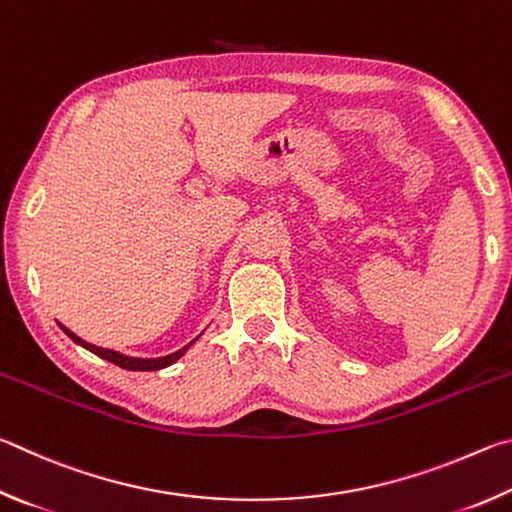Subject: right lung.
Returning a JSON list of instances; mask_svg holds the SVG:
<instances>
[{
    "label": "right lung",
    "instance_id": "add662e5",
    "mask_svg": "<svg viewBox=\"0 0 512 512\" xmlns=\"http://www.w3.org/2000/svg\"><path fill=\"white\" fill-rule=\"evenodd\" d=\"M58 326L62 328V333L74 339V342H76L78 346H83V348H87L89 353L103 357V360L112 362V364H116V366H121V369H128V371H159V369H166V366L175 364V362L179 360V357H182V355L188 351V348H191V346L197 342V337H195L191 344H186L184 348H179V351L170 353V355H164V357H130V355L116 353V351H112V348H101V346L89 344V342H85V339H80L78 335L71 333L69 328H65L62 324H58Z\"/></svg>",
    "mask_w": 512,
    "mask_h": 512
}]
</instances>
